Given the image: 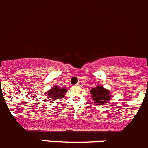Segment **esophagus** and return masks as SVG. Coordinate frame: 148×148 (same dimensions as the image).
<instances>
[{"mask_svg": "<svg viewBox=\"0 0 148 148\" xmlns=\"http://www.w3.org/2000/svg\"><path fill=\"white\" fill-rule=\"evenodd\" d=\"M76 85H77V86H78V87H80V86H81V85H82V84H81V82H78V83Z\"/></svg>", "mask_w": 148, "mask_h": 148, "instance_id": "obj_1", "label": "esophagus"}]
</instances>
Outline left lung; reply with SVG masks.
<instances>
[{
	"instance_id": "obj_1",
	"label": "left lung",
	"mask_w": 148,
	"mask_h": 148,
	"mask_svg": "<svg viewBox=\"0 0 148 148\" xmlns=\"http://www.w3.org/2000/svg\"><path fill=\"white\" fill-rule=\"evenodd\" d=\"M90 94L92 95L93 101L97 105H104L109 103L110 98V91L106 90L103 87L97 86L96 88H92L90 90Z\"/></svg>"
}]
</instances>
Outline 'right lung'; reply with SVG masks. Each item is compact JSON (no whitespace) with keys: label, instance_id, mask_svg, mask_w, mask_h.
I'll return each instance as SVG.
<instances>
[{"label":"right lung","instance_id":"1","mask_svg":"<svg viewBox=\"0 0 148 148\" xmlns=\"http://www.w3.org/2000/svg\"><path fill=\"white\" fill-rule=\"evenodd\" d=\"M67 90L64 88H61L60 89L59 87H53L51 90H50L47 93V97H49V100L53 103V101H54L56 99L61 98L64 96V94L66 93Z\"/></svg>","mask_w":148,"mask_h":148}]
</instances>
